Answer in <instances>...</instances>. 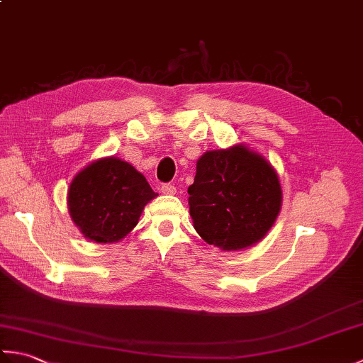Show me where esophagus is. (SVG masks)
I'll list each match as a JSON object with an SVG mask.
<instances>
[{
	"label": "esophagus",
	"mask_w": 363,
	"mask_h": 363,
	"mask_svg": "<svg viewBox=\"0 0 363 363\" xmlns=\"http://www.w3.org/2000/svg\"><path fill=\"white\" fill-rule=\"evenodd\" d=\"M160 190H162V194H165V195H174L176 194V187L173 186V184H164V186L160 187Z\"/></svg>",
	"instance_id": "esophagus-1"
}]
</instances>
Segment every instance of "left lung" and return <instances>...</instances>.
I'll return each mask as SVG.
<instances>
[{
  "label": "left lung",
  "mask_w": 363,
  "mask_h": 363,
  "mask_svg": "<svg viewBox=\"0 0 363 363\" xmlns=\"http://www.w3.org/2000/svg\"><path fill=\"white\" fill-rule=\"evenodd\" d=\"M196 233L223 251L257 243L281 211L279 179L268 162L245 146L207 151L189 187Z\"/></svg>",
  "instance_id": "8db88e82"
}]
</instances>
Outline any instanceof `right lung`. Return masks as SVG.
Wrapping results in <instances>:
<instances>
[{
	"instance_id": "1",
	"label": "right lung",
	"mask_w": 363,
	"mask_h": 363,
	"mask_svg": "<svg viewBox=\"0 0 363 363\" xmlns=\"http://www.w3.org/2000/svg\"><path fill=\"white\" fill-rule=\"evenodd\" d=\"M156 196L133 165L107 157L76 174L68 190V211L84 237L113 243L134 229L143 207Z\"/></svg>"
}]
</instances>
